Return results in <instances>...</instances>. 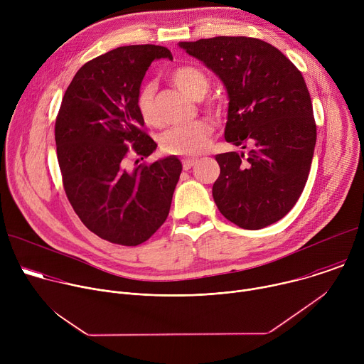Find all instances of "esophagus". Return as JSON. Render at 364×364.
I'll use <instances>...</instances> for the list:
<instances>
[{"mask_svg":"<svg viewBox=\"0 0 364 364\" xmlns=\"http://www.w3.org/2000/svg\"><path fill=\"white\" fill-rule=\"evenodd\" d=\"M196 163H197L196 159H184V160H183V168H184V170H190Z\"/></svg>","mask_w":364,"mask_h":364,"instance_id":"esophagus-1","label":"esophagus"}]
</instances>
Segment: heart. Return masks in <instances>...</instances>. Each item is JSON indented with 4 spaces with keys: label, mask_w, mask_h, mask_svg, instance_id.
<instances>
[{
    "label": "heart",
    "mask_w": 364,
    "mask_h": 364,
    "mask_svg": "<svg viewBox=\"0 0 364 364\" xmlns=\"http://www.w3.org/2000/svg\"><path fill=\"white\" fill-rule=\"evenodd\" d=\"M170 80L184 93L193 99H201L209 90L210 82L207 75L197 66L180 65L170 73ZM136 111L148 127L160 125V118L155 112V85H142L135 97ZM205 109L213 114L222 112V105L216 97L204 102ZM215 127L209 119H197L187 125L173 127L166 131L160 138V146L164 154L183 155V157H196L210 146Z\"/></svg>",
    "instance_id": "b5f03b06"
}]
</instances>
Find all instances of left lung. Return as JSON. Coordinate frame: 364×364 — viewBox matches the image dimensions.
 Returning <instances> with one entry per match:
<instances>
[{"label":"left lung","mask_w":364,"mask_h":364,"mask_svg":"<svg viewBox=\"0 0 364 364\" xmlns=\"http://www.w3.org/2000/svg\"><path fill=\"white\" fill-rule=\"evenodd\" d=\"M187 53L226 86L228 142L247 154L216 155L220 176L213 198L220 213L242 229L281 220L298 201L313 163L317 125L306 83L272 44L245 36L181 41Z\"/></svg>","instance_id":"1"}]
</instances>
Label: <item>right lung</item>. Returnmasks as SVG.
<instances>
[{
    "mask_svg": "<svg viewBox=\"0 0 364 364\" xmlns=\"http://www.w3.org/2000/svg\"><path fill=\"white\" fill-rule=\"evenodd\" d=\"M160 58L173 60L167 47L134 44L89 60L68 86L56 118L68 200L90 232L115 245L136 246L161 228L183 170L176 155L128 167L157 148L135 97L149 65Z\"/></svg>",
    "mask_w": 364,
    "mask_h": 364,
    "instance_id": "right-lung-1",
    "label": "right lung"
}]
</instances>
